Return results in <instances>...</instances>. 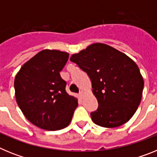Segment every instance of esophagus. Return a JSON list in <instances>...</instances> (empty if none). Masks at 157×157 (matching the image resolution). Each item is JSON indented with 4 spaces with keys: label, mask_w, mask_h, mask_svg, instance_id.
<instances>
[{
    "label": "esophagus",
    "mask_w": 157,
    "mask_h": 157,
    "mask_svg": "<svg viewBox=\"0 0 157 157\" xmlns=\"http://www.w3.org/2000/svg\"><path fill=\"white\" fill-rule=\"evenodd\" d=\"M84 94H84V92H83V91H81V92L79 93V97H80V98H82L83 96H84Z\"/></svg>",
    "instance_id": "esophagus-1"
}]
</instances>
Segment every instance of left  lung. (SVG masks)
I'll return each mask as SVG.
<instances>
[{
	"label": "left lung",
	"mask_w": 157,
	"mask_h": 157,
	"mask_svg": "<svg viewBox=\"0 0 157 157\" xmlns=\"http://www.w3.org/2000/svg\"><path fill=\"white\" fill-rule=\"evenodd\" d=\"M70 60L86 72L98 108L90 113L95 124L117 127L134 116L144 87L138 65L126 54L103 43H94Z\"/></svg>",
	"instance_id": "left-lung-1"
}]
</instances>
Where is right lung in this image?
Segmentation results:
<instances>
[{"label":"right lung","mask_w":157,"mask_h":157,"mask_svg":"<svg viewBox=\"0 0 157 157\" xmlns=\"http://www.w3.org/2000/svg\"><path fill=\"white\" fill-rule=\"evenodd\" d=\"M67 52L45 49L22 66L14 87L19 109L27 120L44 130L67 127L78 100L66 92L59 72L68 59Z\"/></svg>","instance_id":"obj_1"}]
</instances>
